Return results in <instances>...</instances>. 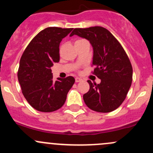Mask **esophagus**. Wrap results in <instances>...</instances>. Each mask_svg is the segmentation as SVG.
<instances>
[{"label": "esophagus", "mask_w": 153, "mask_h": 153, "mask_svg": "<svg viewBox=\"0 0 153 153\" xmlns=\"http://www.w3.org/2000/svg\"><path fill=\"white\" fill-rule=\"evenodd\" d=\"M80 81H81V78H78V77H77V78H75V82L78 83V82H80Z\"/></svg>", "instance_id": "1"}]
</instances>
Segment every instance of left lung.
Listing matches in <instances>:
<instances>
[{
    "mask_svg": "<svg viewBox=\"0 0 153 153\" xmlns=\"http://www.w3.org/2000/svg\"><path fill=\"white\" fill-rule=\"evenodd\" d=\"M74 35L91 44L93 73L101 79L98 84L88 81L89 90L83 96L86 105L98 112L115 110L126 98L132 81V67L124 48L104 27L76 28L69 36Z\"/></svg>",
    "mask_w": 153,
    "mask_h": 153,
    "instance_id": "1",
    "label": "left lung"
}]
</instances>
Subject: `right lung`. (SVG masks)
Masks as SVG:
<instances>
[{"label": "right lung", "mask_w": 153, "mask_h": 153, "mask_svg": "<svg viewBox=\"0 0 153 153\" xmlns=\"http://www.w3.org/2000/svg\"><path fill=\"white\" fill-rule=\"evenodd\" d=\"M72 28L48 27L41 31L27 46L21 60L18 78L22 93L34 109L50 112L65 103L75 83L72 76L53 81L51 67L59 62V46Z\"/></svg>", "instance_id": "right-lung-1"}]
</instances>
